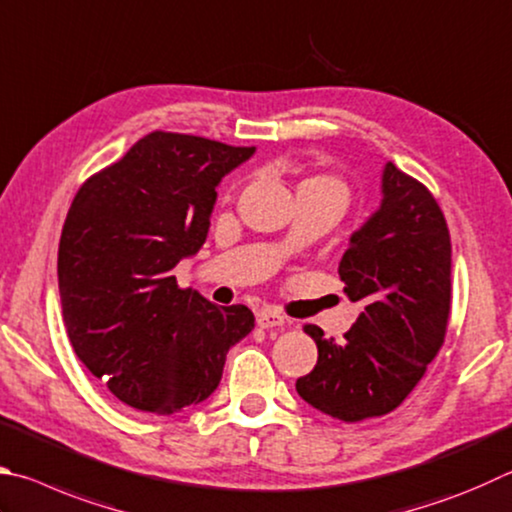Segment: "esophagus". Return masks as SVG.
I'll list each match as a JSON object with an SVG mask.
<instances>
[{
	"instance_id": "esophagus-1",
	"label": "esophagus",
	"mask_w": 512,
	"mask_h": 512,
	"mask_svg": "<svg viewBox=\"0 0 512 512\" xmlns=\"http://www.w3.org/2000/svg\"><path fill=\"white\" fill-rule=\"evenodd\" d=\"M288 320L284 318L282 313H277V311H271V309H266V311H262V313H257V324L262 329H273V327H284Z\"/></svg>"
}]
</instances>
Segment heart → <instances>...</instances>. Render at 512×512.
<instances>
[{
    "instance_id": "heart-1",
    "label": "heart",
    "mask_w": 512,
    "mask_h": 512,
    "mask_svg": "<svg viewBox=\"0 0 512 512\" xmlns=\"http://www.w3.org/2000/svg\"><path fill=\"white\" fill-rule=\"evenodd\" d=\"M302 185H329V188H340L345 192V185H342L338 179H333V176H313V179L304 181Z\"/></svg>"
}]
</instances>
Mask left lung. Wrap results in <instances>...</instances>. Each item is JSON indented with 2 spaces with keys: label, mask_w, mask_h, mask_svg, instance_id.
Segmentation results:
<instances>
[{
  "label": "left lung",
  "mask_w": 512,
  "mask_h": 512,
  "mask_svg": "<svg viewBox=\"0 0 512 512\" xmlns=\"http://www.w3.org/2000/svg\"><path fill=\"white\" fill-rule=\"evenodd\" d=\"M380 194L338 266L362 313L342 342L306 324L318 365L295 383L306 403L345 423L396 410L439 353L450 318L452 246L439 203L392 161Z\"/></svg>",
  "instance_id": "obj_1"
}]
</instances>
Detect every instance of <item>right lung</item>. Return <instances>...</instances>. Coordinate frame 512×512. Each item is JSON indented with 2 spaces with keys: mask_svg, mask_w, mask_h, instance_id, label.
I'll use <instances>...</instances> for the list:
<instances>
[{
  "mask_svg": "<svg viewBox=\"0 0 512 512\" xmlns=\"http://www.w3.org/2000/svg\"><path fill=\"white\" fill-rule=\"evenodd\" d=\"M255 147L152 132L82 183L58 250L76 356L118 401L174 414L215 392L226 353L255 327L244 304L179 288L174 266L208 237L217 185Z\"/></svg>",
  "mask_w": 512,
  "mask_h": 512,
  "instance_id": "1",
  "label": "right lung"
}]
</instances>
